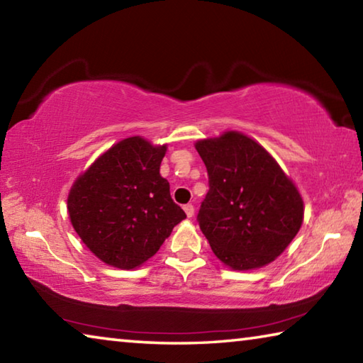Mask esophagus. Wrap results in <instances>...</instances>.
<instances>
[{
  "label": "esophagus",
  "instance_id": "obj_1",
  "mask_svg": "<svg viewBox=\"0 0 363 363\" xmlns=\"http://www.w3.org/2000/svg\"><path fill=\"white\" fill-rule=\"evenodd\" d=\"M184 211H186L187 218H192V216H194V213H195V208H194V205H192V203L184 205Z\"/></svg>",
  "mask_w": 363,
  "mask_h": 363
}]
</instances>
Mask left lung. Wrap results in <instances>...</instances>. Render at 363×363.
<instances>
[{
    "label": "left lung",
    "mask_w": 363,
    "mask_h": 363,
    "mask_svg": "<svg viewBox=\"0 0 363 363\" xmlns=\"http://www.w3.org/2000/svg\"><path fill=\"white\" fill-rule=\"evenodd\" d=\"M195 149L210 182L196 220L213 253L235 270L272 262L303 224L296 186L262 145L242 133L199 140Z\"/></svg>",
    "instance_id": "obj_1"
}]
</instances>
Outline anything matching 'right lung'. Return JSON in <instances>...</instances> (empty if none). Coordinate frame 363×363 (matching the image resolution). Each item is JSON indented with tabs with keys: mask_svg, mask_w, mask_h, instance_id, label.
Masks as SVG:
<instances>
[{
	"mask_svg": "<svg viewBox=\"0 0 363 363\" xmlns=\"http://www.w3.org/2000/svg\"><path fill=\"white\" fill-rule=\"evenodd\" d=\"M167 145L128 138L101 155L70 189L67 208L83 243L108 266L134 269L186 218L160 174Z\"/></svg>",
	"mask_w": 363,
	"mask_h": 363,
	"instance_id": "1",
	"label": "right lung"
}]
</instances>
